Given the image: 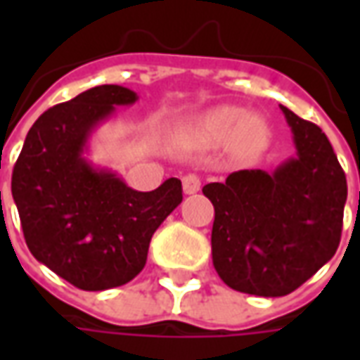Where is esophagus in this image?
I'll list each match as a JSON object with an SVG mask.
<instances>
[{
    "mask_svg": "<svg viewBox=\"0 0 360 360\" xmlns=\"http://www.w3.org/2000/svg\"><path fill=\"white\" fill-rule=\"evenodd\" d=\"M200 191V179H198V175L195 173H188L183 177V193L185 195H195Z\"/></svg>",
    "mask_w": 360,
    "mask_h": 360,
    "instance_id": "esophagus-1",
    "label": "esophagus"
}]
</instances>
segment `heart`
<instances>
[{
    "mask_svg": "<svg viewBox=\"0 0 360 360\" xmlns=\"http://www.w3.org/2000/svg\"><path fill=\"white\" fill-rule=\"evenodd\" d=\"M193 133L206 144L221 146L233 142L237 154L252 156L266 148L270 127L264 119L239 105H219L196 119Z\"/></svg>",
    "mask_w": 360,
    "mask_h": 360,
    "instance_id": "1",
    "label": "heart"
}]
</instances>
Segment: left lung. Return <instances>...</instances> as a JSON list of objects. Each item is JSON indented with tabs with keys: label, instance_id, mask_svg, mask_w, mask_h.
<instances>
[{
	"label": "left lung",
	"instance_id": "left-lung-1",
	"mask_svg": "<svg viewBox=\"0 0 360 360\" xmlns=\"http://www.w3.org/2000/svg\"><path fill=\"white\" fill-rule=\"evenodd\" d=\"M295 156L274 169H241L202 193L214 204L212 262L241 293L283 297L312 278L340 245L347 181L328 136L285 105Z\"/></svg>",
	"mask_w": 360,
	"mask_h": 360
}]
</instances>
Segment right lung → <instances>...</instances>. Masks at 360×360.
<instances>
[{"label":"right lung","instance_id":"1","mask_svg":"<svg viewBox=\"0 0 360 360\" xmlns=\"http://www.w3.org/2000/svg\"><path fill=\"white\" fill-rule=\"evenodd\" d=\"M136 92L102 84L44 111L30 127L11 179L13 200L32 257L84 291L131 281L150 239L183 200L181 181L134 191L89 160L92 134Z\"/></svg>","mask_w":360,"mask_h":360}]
</instances>
